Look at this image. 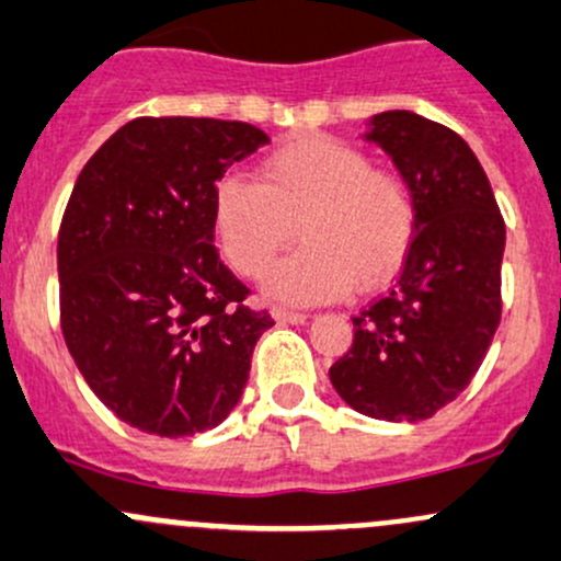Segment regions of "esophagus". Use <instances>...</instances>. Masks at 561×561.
I'll return each instance as SVG.
<instances>
[{
    "label": "esophagus",
    "mask_w": 561,
    "mask_h": 561,
    "mask_svg": "<svg viewBox=\"0 0 561 561\" xmlns=\"http://www.w3.org/2000/svg\"><path fill=\"white\" fill-rule=\"evenodd\" d=\"M271 314H274V320L282 322V325H304V322H309V314H304V311L274 309Z\"/></svg>",
    "instance_id": "1"
}]
</instances>
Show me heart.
I'll use <instances>...</instances> for the list:
<instances>
[{
  "label": "heart",
  "instance_id": "1",
  "mask_svg": "<svg viewBox=\"0 0 561 561\" xmlns=\"http://www.w3.org/2000/svg\"><path fill=\"white\" fill-rule=\"evenodd\" d=\"M215 233L239 274L257 276L299 228L305 247L263 276L276 304L314 306L346 296L355 282H387L411 250L416 204L403 176L374 169L357 147L330 137L271 152L257 182L226 176L215 191Z\"/></svg>",
  "mask_w": 561,
  "mask_h": 561
}]
</instances>
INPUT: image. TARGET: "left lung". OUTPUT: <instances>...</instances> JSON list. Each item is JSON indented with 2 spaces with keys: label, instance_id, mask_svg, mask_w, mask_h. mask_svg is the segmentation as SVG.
<instances>
[{
  "label": "left lung",
  "instance_id": "8db88e82",
  "mask_svg": "<svg viewBox=\"0 0 561 561\" xmlns=\"http://www.w3.org/2000/svg\"><path fill=\"white\" fill-rule=\"evenodd\" d=\"M365 139L392 158L416 204L398 282L355 320L330 365L344 403L387 422L430 420L479 370L500 325L505 222L468 141L409 110L368 121Z\"/></svg>",
  "mask_w": 561,
  "mask_h": 561
}]
</instances>
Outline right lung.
<instances>
[{"mask_svg": "<svg viewBox=\"0 0 561 561\" xmlns=\"http://www.w3.org/2000/svg\"><path fill=\"white\" fill-rule=\"evenodd\" d=\"M268 145L215 117H137L82 167L58 231L61 330L99 400L147 435L217 427L274 325L215 250V191Z\"/></svg>", "mask_w": 561, "mask_h": 561, "instance_id": "1", "label": "right lung"}]
</instances>
